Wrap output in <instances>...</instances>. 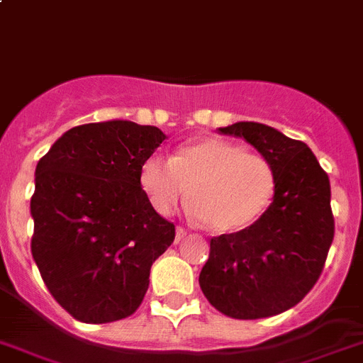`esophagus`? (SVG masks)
I'll list each match as a JSON object with an SVG mask.
<instances>
[{"label": "esophagus", "mask_w": 363, "mask_h": 363, "mask_svg": "<svg viewBox=\"0 0 363 363\" xmlns=\"http://www.w3.org/2000/svg\"><path fill=\"white\" fill-rule=\"evenodd\" d=\"M184 236H186V228H184V227H177L175 228V242L179 243L182 238H184Z\"/></svg>", "instance_id": "1"}]
</instances>
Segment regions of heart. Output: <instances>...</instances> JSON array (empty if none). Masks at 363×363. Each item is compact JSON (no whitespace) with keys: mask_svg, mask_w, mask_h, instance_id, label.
I'll return each instance as SVG.
<instances>
[{"mask_svg":"<svg viewBox=\"0 0 363 363\" xmlns=\"http://www.w3.org/2000/svg\"><path fill=\"white\" fill-rule=\"evenodd\" d=\"M140 186L158 214L188 201L194 216L214 233H238L257 223L275 196V169L264 155L221 138L177 149L173 158L153 153L140 166Z\"/></svg>","mask_w":363,"mask_h":363,"instance_id":"heart-1","label":"heart"}]
</instances>
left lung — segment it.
Returning <instances> with one entry per match:
<instances>
[{
    "label": "left lung",
    "instance_id": "obj_1",
    "mask_svg": "<svg viewBox=\"0 0 363 363\" xmlns=\"http://www.w3.org/2000/svg\"><path fill=\"white\" fill-rule=\"evenodd\" d=\"M219 133L240 136L264 155L277 186L257 223L210 240L199 286L228 318H271L301 303L321 275L334 240L330 181L308 145L269 125L238 121Z\"/></svg>",
    "mask_w": 363,
    "mask_h": 363
}]
</instances>
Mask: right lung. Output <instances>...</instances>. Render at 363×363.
<instances>
[{
	"label": "right lung",
	"mask_w": 363,
	"mask_h": 363,
	"mask_svg": "<svg viewBox=\"0 0 363 363\" xmlns=\"http://www.w3.org/2000/svg\"><path fill=\"white\" fill-rule=\"evenodd\" d=\"M166 140L153 125L73 127L38 160L31 252L55 301L83 323L135 313L153 262L175 240L140 186V166Z\"/></svg>",
	"instance_id": "obj_1"
}]
</instances>
